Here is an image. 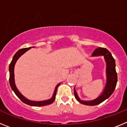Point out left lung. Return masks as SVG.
<instances>
[{"instance_id": "obj_1", "label": "left lung", "mask_w": 127, "mask_h": 127, "mask_svg": "<svg viewBox=\"0 0 127 127\" xmlns=\"http://www.w3.org/2000/svg\"><path fill=\"white\" fill-rule=\"evenodd\" d=\"M104 56V60L106 63V83L102 92L97 98L92 100H82L77 95L75 87L74 88L75 97L77 101L84 105H98L108 98L113 94L117 83L118 77L116 71V64L111 53L105 48H96L93 52L92 57Z\"/></svg>"}]
</instances>
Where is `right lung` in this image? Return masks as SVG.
Wrapping results in <instances>:
<instances>
[{
	"label": "right lung",
	"instance_id": "obj_1",
	"mask_svg": "<svg viewBox=\"0 0 127 127\" xmlns=\"http://www.w3.org/2000/svg\"><path fill=\"white\" fill-rule=\"evenodd\" d=\"M32 47H30V48H23V49H20V50L16 53L15 55L13 56V60L11 61V64L9 65V84L10 86H11V88L13 90L15 94L18 97L20 98L23 103L27 104V105H31V106H44V105H49V104H51L55 101V96L56 94H57V88H58V86L61 84L58 83V85L56 86L55 88V90H54L53 94V96L51 98L48 100H41V101H34V100H29L28 98H26L25 96H23L21 93L20 92V91L18 90L17 87L15 85V81H14V65H15L16 61L18 60V58H20L22 55L25 53L26 51H27L28 50H29L30 49H31Z\"/></svg>",
	"mask_w": 127,
	"mask_h": 127
}]
</instances>
